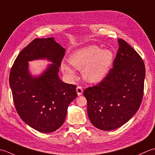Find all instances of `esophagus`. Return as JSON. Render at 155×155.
<instances>
[{
	"instance_id": "esophagus-1",
	"label": "esophagus",
	"mask_w": 155,
	"mask_h": 155,
	"mask_svg": "<svg viewBox=\"0 0 155 155\" xmlns=\"http://www.w3.org/2000/svg\"><path fill=\"white\" fill-rule=\"evenodd\" d=\"M76 90H77V94L78 95V96H80V95H81L82 94H83V88H82L80 86L77 87V89H76Z\"/></svg>"
}]
</instances>
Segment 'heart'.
Segmentation results:
<instances>
[{"label": "heart", "instance_id": "heart-1", "mask_svg": "<svg viewBox=\"0 0 155 155\" xmlns=\"http://www.w3.org/2000/svg\"><path fill=\"white\" fill-rule=\"evenodd\" d=\"M113 62V54L110 50L96 45H89L74 51L69 58V62L74 68L82 71L83 77L89 83H98L107 75ZM61 69L70 78L74 72L70 65L62 62Z\"/></svg>", "mask_w": 155, "mask_h": 155}]
</instances>
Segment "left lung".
<instances>
[{
    "instance_id": "1",
    "label": "left lung",
    "mask_w": 155,
    "mask_h": 155,
    "mask_svg": "<svg viewBox=\"0 0 155 155\" xmlns=\"http://www.w3.org/2000/svg\"><path fill=\"white\" fill-rule=\"evenodd\" d=\"M118 42L113 67L101 83L83 93L91 123L103 130L116 129L129 120L139 110L143 97L144 61L123 39H118Z\"/></svg>"
}]
</instances>
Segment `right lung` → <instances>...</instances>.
I'll return each mask as SVG.
<instances>
[{
	"label": "right lung",
	"mask_w": 155,
	"mask_h": 155,
	"mask_svg": "<svg viewBox=\"0 0 155 155\" xmlns=\"http://www.w3.org/2000/svg\"><path fill=\"white\" fill-rule=\"evenodd\" d=\"M65 49L54 38H35L20 52L9 76L13 101L21 119L39 132L57 130L64 123L69 104L77 97V86L63 83L58 72ZM47 58L53 64L32 78L28 61Z\"/></svg>",
	"instance_id": "1"
}]
</instances>
